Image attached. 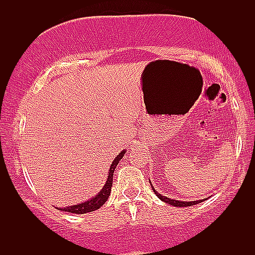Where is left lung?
Wrapping results in <instances>:
<instances>
[{"label":"left lung","instance_id":"1","mask_svg":"<svg viewBox=\"0 0 255 255\" xmlns=\"http://www.w3.org/2000/svg\"><path fill=\"white\" fill-rule=\"evenodd\" d=\"M150 182V181H149ZM150 185H151V188H152V190H154V192H155V195L158 197L159 199H161L162 202H164V203H167V204H170V205H172V206H176V208H184V206H191V205H196V204H199V203L201 202H203V201H205V199H202V201H193V202H183V201H177V199H171V198H168V197H165V196H162L161 193H158L157 191H156V190L154 189V186H152V184H151V182H150Z\"/></svg>","mask_w":255,"mask_h":255}]
</instances>
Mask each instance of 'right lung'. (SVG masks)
<instances>
[{
  "label": "right lung",
  "instance_id": "obj_1",
  "mask_svg": "<svg viewBox=\"0 0 255 255\" xmlns=\"http://www.w3.org/2000/svg\"><path fill=\"white\" fill-rule=\"evenodd\" d=\"M126 150H122L120 154H119L117 157L114 158V161L112 162L110 170H108V176H107V181L105 183L104 188L100 190V192L98 193L97 196L92 197L91 199H88L86 202L80 203V204H76L72 206H66V208H57L60 211H65V212H71V213H77V215H83V213H87V212H92L96 211V210L100 209V206H103L106 201L108 199V197L111 195V189H112V184H113V174L115 168H117L118 163L120 159L124 157Z\"/></svg>",
  "mask_w": 255,
  "mask_h": 255
}]
</instances>
